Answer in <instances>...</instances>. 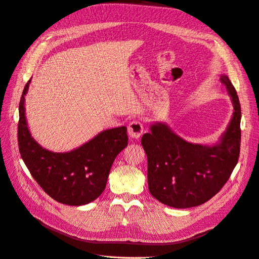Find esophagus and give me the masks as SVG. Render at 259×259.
Masks as SVG:
<instances>
[{"mask_svg":"<svg viewBox=\"0 0 259 259\" xmlns=\"http://www.w3.org/2000/svg\"><path fill=\"white\" fill-rule=\"evenodd\" d=\"M127 132H128V135L132 138H139L142 136V134L144 133V126L143 124L140 123L139 121H133L130 123L128 127H127Z\"/></svg>","mask_w":259,"mask_h":259,"instance_id":"esophagus-1","label":"esophagus"}]
</instances>
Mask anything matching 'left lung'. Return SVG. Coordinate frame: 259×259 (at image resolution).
<instances>
[{"label": "left lung", "mask_w": 259, "mask_h": 259, "mask_svg": "<svg viewBox=\"0 0 259 259\" xmlns=\"http://www.w3.org/2000/svg\"><path fill=\"white\" fill-rule=\"evenodd\" d=\"M233 112L215 144L189 143L166 123L153 122L142 138L148 159V187L151 195L174 208L205 203L222 189L236 167L240 154L241 107L229 77L222 74Z\"/></svg>", "instance_id": "1"}]
</instances>
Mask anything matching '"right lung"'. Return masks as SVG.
<instances>
[{"label": "right lung", "instance_id": "add662e5", "mask_svg": "<svg viewBox=\"0 0 259 259\" xmlns=\"http://www.w3.org/2000/svg\"><path fill=\"white\" fill-rule=\"evenodd\" d=\"M31 79L19 103L18 145L26 166L50 197L62 204H89L104 192L114 159L127 146V128L120 126L100 132L71 151L54 152L43 148L28 127L25 108Z\"/></svg>", "mask_w": 259, "mask_h": 259}]
</instances>
